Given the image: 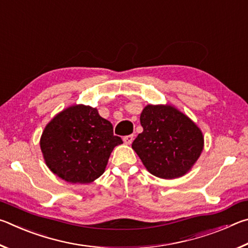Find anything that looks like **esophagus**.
<instances>
[{"mask_svg":"<svg viewBox=\"0 0 248 248\" xmlns=\"http://www.w3.org/2000/svg\"><path fill=\"white\" fill-rule=\"evenodd\" d=\"M133 141V136L132 134H130V136H125L124 137V142L125 144H131Z\"/></svg>","mask_w":248,"mask_h":248,"instance_id":"34e87169","label":"esophagus"}]
</instances>
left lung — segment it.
<instances>
[{
    "label": "left lung",
    "mask_w": 248,
    "mask_h": 248,
    "mask_svg": "<svg viewBox=\"0 0 248 248\" xmlns=\"http://www.w3.org/2000/svg\"><path fill=\"white\" fill-rule=\"evenodd\" d=\"M140 123L143 131L132 142V149L152 175L165 179L180 177L200 156L202 133L176 108L148 105Z\"/></svg>",
    "instance_id": "1"
}]
</instances>
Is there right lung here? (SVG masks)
<instances>
[{"label": "right lung", "instance_id": "obj_1", "mask_svg": "<svg viewBox=\"0 0 248 248\" xmlns=\"http://www.w3.org/2000/svg\"><path fill=\"white\" fill-rule=\"evenodd\" d=\"M121 143L110 121L97 109L78 105L50 121L40 148L53 174L72 184H89L104 173L112 150Z\"/></svg>", "mask_w": 248, "mask_h": 248}]
</instances>
